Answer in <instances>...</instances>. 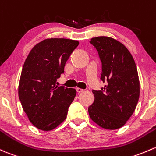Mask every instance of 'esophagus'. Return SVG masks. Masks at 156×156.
<instances>
[{
    "label": "esophagus",
    "instance_id": "34e87169",
    "mask_svg": "<svg viewBox=\"0 0 156 156\" xmlns=\"http://www.w3.org/2000/svg\"><path fill=\"white\" fill-rule=\"evenodd\" d=\"M76 90L78 93H81V92L83 91V89H81V88H79V87H77L76 88Z\"/></svg>",
    "mask_w": 156,
    "mask_h": 156
}]
</instances>
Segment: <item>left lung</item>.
I'll return each instance as SVG.
<instances>
[{
	"label": "left lung",
	"mask_w": 156,
	"mask_h": 156,
	"mask_svg": "<svg viewBox=\"0 0 156 156\" xmlns=\"http://www.w3.org/2000/svg\"><path fill=\"white\" fill-rule=\"evenodd\" d=\"M101 62V80L107 84L93 90L94 101L88 108L90 117L110 130L123 126L132 115L140 96L137 66L127 48L108 37L92 38Z\"/></svg>",
	"instance_id": "8db88e82"
}]
</instances>
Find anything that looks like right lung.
Segmentation results:
<instances>
[{
    "instance_id": "add662e5",
    "label": "right lung",
    "mask_w": 156,
    "mask_h": 156,
    "mask_svg": "<svg viewBox=\"0 0 156 156\" xmlns=\"http://www.w3.org/2000/svg\"><path fill=\"white\" fill-rule=\"evenodd\" d=\"M79 42L68 39H44L30 51L23 66L19 97L29 120L37 129L51 131L66 118L76 90L58 87L70 55Z\"/></svg>"
}]
</instances>
